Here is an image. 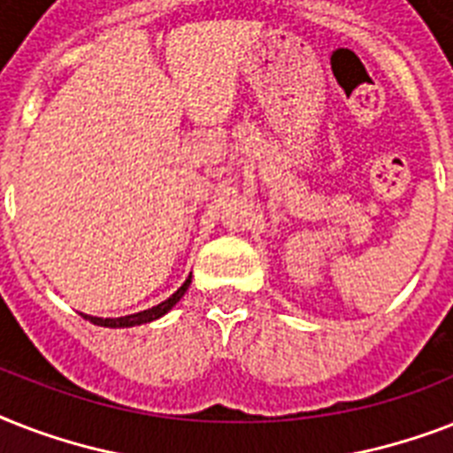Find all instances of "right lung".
Returning <instances> with one entry per match:
<instances>
[{"label": "right lung", "mask_w": 453, "mask_h": 453, "mask_svg": "<svg viewBox=\"0 0 453 453\" xmlns=\"http://www.w3.org/2000/svg\"><path fill=\"white\" fill-rule=\"evenodd\" d=\"M190 280L192 275L188 277L183 282V287L173 294V296H169L164 303H159V305H155V308L150 310H143V312H136V315H127V317H117V319H103V317H88L84 315L88 319V322L98 324V326H112V329H117V326H136V324H145V322H152V319H157V317L166 315L173 305H176L178 301H180V296H183L185 291H188V287H190Z\"/></svg>", "instance_id": "obj_1"}]
</instances>
